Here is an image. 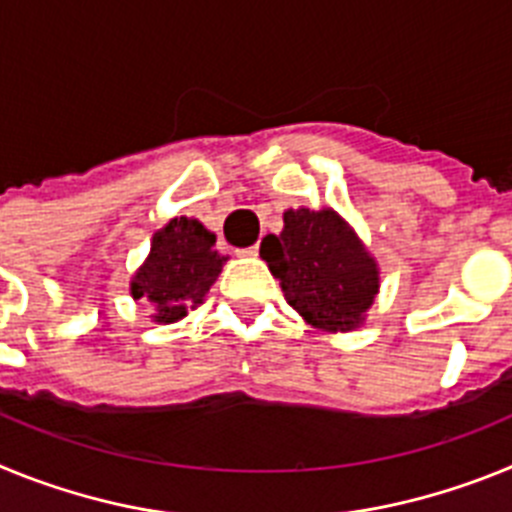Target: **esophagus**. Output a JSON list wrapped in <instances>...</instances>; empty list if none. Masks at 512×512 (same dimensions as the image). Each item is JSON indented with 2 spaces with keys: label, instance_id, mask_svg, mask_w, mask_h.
Here are the masks:
<instances>
[{
  "label": "esophagus",
  "instance_id": "34e87169",
  "mask_svg": "<svg viewBox=\"0 0 512 512\" xmlns=\"http://www.w3.org/2000/svg\"><path fill=\"white\" fill-rule=\"evenodd\" d=\"M241 256H248V259H256V256H259V243H256V246H251V248H243Z\"/></svg>",
  "mask_w": 512,
  "mask_h": 512
}]
</instances>
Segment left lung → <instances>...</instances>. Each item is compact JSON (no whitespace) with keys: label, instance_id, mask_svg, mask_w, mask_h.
Wrapping results in <instances>:
<instances>
[{"label":"left lung","instance_id":"obj_1","mask_svg":"<svg viewBox=\"0 0 512 512\" xmlns=\"http://www.w3.org/2000/svg\"><path fill=\"white\" fill-rule=\"evenodd\" d=\"M261 259L292 310L325 333L361 328L379 295L377 259L333 207L284 210L282 233L261 241Z\"/></svg>","mask_w":512,"mask_h":512}]
</instances>
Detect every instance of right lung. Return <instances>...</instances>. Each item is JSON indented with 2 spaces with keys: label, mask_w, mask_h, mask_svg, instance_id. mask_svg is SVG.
<instances>
[{
  "label": "right lung",
  "mask_w": 512,
  "mask_h": 512,
  "mask_svg": "<svg viewBox=\"0 0 512 512\" xmlns=\"http://www.w3.org/2000/svg\"><path fill=\"white\" fill-rule=\"evenodd\" d=\"M215 233L194 217H174L151 238L146 261L130 277L133 300L151 302V320L169 325L205 302L228 256L215 251Z\"/></svg>",
  "instance_id": "obj_1"
}]
</instances>
